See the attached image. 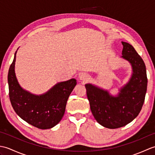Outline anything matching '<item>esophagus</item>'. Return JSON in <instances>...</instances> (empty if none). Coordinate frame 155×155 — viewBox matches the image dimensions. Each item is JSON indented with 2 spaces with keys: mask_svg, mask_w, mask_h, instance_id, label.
<instances>
[{
  "mask_svg": "<svg viewBox=\"0 0 155 155\" xmlns=\"http://www.w3.org/2000/svg\"><path fill=\"white\" fill-rule=\"evenodd\" d=\"M89 78V75L85 72H82L79 75V79L82 81H87Z\"/></svg>",
  "mask_w": 155,
  "mask_h": 155,
  "instance_id": "34e87169",
  "label": "esophagus"
}]
</instances>
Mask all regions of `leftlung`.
Wrapping results in <instances>:
<instances>
[{
    "label": "left lung",
    "instance_id": "1",
    "mask_svg": "<svg viewBox=\"0 0 155 155\" xmlns=\"http://www.w3.org/2000/svg\"><path fill=\"white\" fill-rule=\"evenodd\" d=\"M120 58L132 68L129 80L120 87L116 96L91 83L85 84L92 113L102 126L108 128L124 127L132 122L141 110L147 88L144 62L132 45L122 41Z\"/></svg>",
    "mask_w": 155,
    "mask_h": 155
}]
</instances>
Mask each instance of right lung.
Listing matches in <instances>:
<instances>
[{"label":"right lung","instance_id":"right-lung-1","mask_svg":"<svg viewBox=\"0 0 155 155\" xmlns=\"http://www.w3.org/2000/svg\"><path fill=\"white\" fill-rule=\"evenodd\" d=\"M16 52L8 74L9 97L12 108L22 120L32 126L41 129L54 127L63 117L67 100L77 81L71 78L60 82L45 93L32 94L22 88L16 78Z\"/></svg>","mask_w":155,"mask_h":155}]
</instances>
